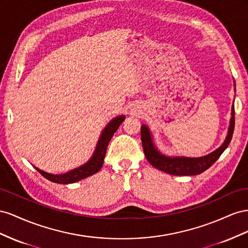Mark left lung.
Listing matches in <instances>:
<instances>
[{
    "instance_id": "8db88e82",
    "label": "left lung",
    "mask_w": 248,
    "mask_h": 248,
    "mask_svg": "<svg viewBox=\"0 0 248 248\" xmlns=\"http://www.w3.org/2000/svg\"><path fill=\"white\" fill-rule=\"evenodd\" d=\"M235 129V107H232V118L230 123V128L228 136L224 140L222 145L216 151L211 153L202 158H186V157H166L162 155L153 143L152 135L150 130L144 124L141 126V141L144 155L150 163L160 170L173 175H195L207 170L209 167L213 165L217 159L220 157L226 147L229 146L232 133Z\"/></svg>"
}]
</instances>
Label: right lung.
Wrapping results in <instances>:
<instances>
[{"instance_id": "obj_1", "label": "right lung", "mask_w": 248, "mask_h": 248, "mask_svg": "<svg viewBox=\"0 0 248 248\" xmlns=\"http://www.w3.org/2000/svg\"><path fill=\"white\" fill-rule=\"evenodd\" d=\"M124 120V116L120 115L114 119H112L109 123V124L106 126L105 130L103 131L100 140H98L95 152L86 164L80 166L79 168H76L74 170L63 173V174H51L47 173L46 171H42L40 169L36 168L37 171L48 181H51L53 183H58V184H70V183H75L80 180H83L87 176L93 175L96 173L103 166L104 163V159L106 155V151H107L108 144L110 142V140L112 136L114 135V133L117 131L118 126L122 124V123Z\"/></svg>"}]
</instances>
